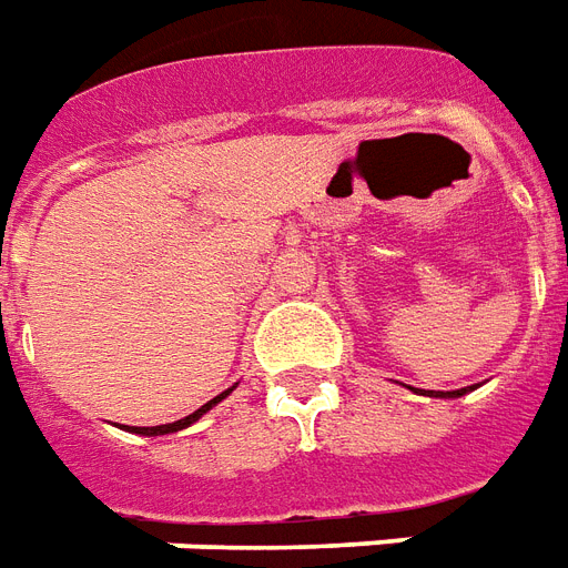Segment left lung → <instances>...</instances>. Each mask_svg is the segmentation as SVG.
<instances>
[{
	"mask_svg": "<svg viewBox=\"0 0 568 568\" xmlns=\"http://www.w3.org/2000/svg\"><path fill=\"white\" fill-rule=\"evenodd\" d=\"M473 386H467V389H458V392H428L430 398H462V395H467Z\"/></svg>",
	"mask_w": 568,
	"mask_h": 568,
	"instance_id": "obj_1",
	"label": "left lung"
}]
</instances>
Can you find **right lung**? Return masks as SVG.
Returning <instances> with one entry per match:
<instances>
[{
    "label": "right lung",
    "instance_id": "1",
    "mask_svg": "<svg viewBox=\"0 0 568 568\" xmlns=\"http://www.w3.org/2000/svg\"><path fill=\"white\" fill-rule=\"evenodd\" d=\"M230 392H233V389L221 392V395H215V398H212V400H206V404H203L200 410H194V413H191V416H185V419L170 422V425H152V428H128V425H122V428L134 430V434H143V437H158V434H173V430H182V428H187V425H194V422H197L200 416H203V413H209V410H212V407H215V404H219V400L227 398Z\"/></svg>",
    "mask_w": 568,
    "mask_h": 568
}]
</instances>
